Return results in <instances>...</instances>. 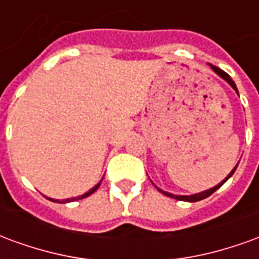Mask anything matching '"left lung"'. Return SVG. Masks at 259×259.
Returning a JSON list of instances; mask_svg holds the SVG:
<instances>
[{"instance_id": "obj_1", "label": "left lung", "mask_w": 259, "mask_h": 259, "mask_svg": "<svg viewBox=\"0 0 259 259\" xmlns=\"http://www.w3.org/2000/svg\"><path fill=\"white\" fill-rule=\"evenodd\" d=\"M209 66H211L212 70H213V72H215V73H217L218 76H219V77H222V79L225 80V81H228L229 84H230V87H232V89H233V90L236 91L237 94H239V90H237V87H236V84H234V81H233V80H232V79H230V76H229V74L226 73V72H223L222 69L217 68V66H213V65H209ZM237 165H239V163H237ZM237 165H236V166H234V168L232 169V172H230V174H229L228 176H226V178H225V179H223L222 182L219 183V185L213 186L212 189H208V190H204V191H201V193H197V194H191V195H176V194H172V193H168V191L161 190V189H159V187H157V186H155V185H154V186L157 187L158 191H161L162 194L168 195V197H172V198H175V200L189 201V202H195V201L204 200V198H206V197H209V195H211L212 193H213V191H217L218 189H219V187H221V186H222L223 183H225V182H226V180L229 179V178H232V175L234 174V170H236V168H237Z\"/></svg>"}]
</instances>
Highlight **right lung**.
Returning <instances> with one entry per match:
<instances>
[{
	"label": "right lung",
	"instance_id": "1",
	"mask_svg": "<svg viewBox=\"0 0 259 259\" xmlns=\"http://www.w3.org/2000/svg\"><path fill=\"white\" fill-rule=\"evenodd\" d=\"M102 179H104V178H102ZM102 179L100 180V182H98V183H97V185L94 186V187H93V189H90V190L87 191V193H84V194L79 195V197H73V198H68V200L61 201V202H72V201H77V200H81V198H85V197H89V195L93 194V193H94V191H96L97 189H98V187H100V185H101ZM48 200H50V201H54V202H57V201H58V200H53V198H48Z\"/></svg>",
	"mask_w": 259,
	"mask_h": 259
}]
</instances>
